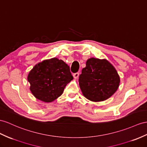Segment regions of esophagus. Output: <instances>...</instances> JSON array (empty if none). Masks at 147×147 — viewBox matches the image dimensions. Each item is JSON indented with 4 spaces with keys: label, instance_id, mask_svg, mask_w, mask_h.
Wrapping results in <instances>:
<instances>
[{
    "label": "esophagus",
    "instance_id": "34e87169",
    "mask_svg": "<svg viewBox=\"0 0 147 147\" xmlns=\"http://www.w3.org/2000/svg\"><path fill=\"white\" fill-rule=\"evenodd\" d=\"M79 75H80V73H74L73 76L74 78L77 79L79 77Z\"/></svg>",
    "mask_w": 147,
    "mask_h": 147
}]
</instances>
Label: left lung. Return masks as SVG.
<instances>
[{
    "mask_svg": "<svg viewBox=\"0 0 147 147\" xmlns=\"http://www.w3.org/2000/svg\"><path fill=\"white\" fill-rule=\"evenodd\" d=\"M119 83L117 72L106 59H88L79 77L82 94L93 102L109 98L117 90Z\"/></svg>",
    "mask_w": 147,
    "mask_h": 147,
    "instance_id": "obj_1",
    "label": "left lung"
}]
</instances>
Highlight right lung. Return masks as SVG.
<instances>
[{"label":"right lung","mask_w":147,"mask_h":147,"mask_svg":"<svg viewBox=\"0 0 147 147\" xmlns=\"http://www.w3.org/2000/svg\"><path fill=\"white\" fill-rule=\"evenodd\" d=\"M27 80L30 89L36 99L51 102L62 94L73 77L67 64L53 58L36 65L30 71Z\"/></svg>","instance_id":"add662e5"}]
</instances>
